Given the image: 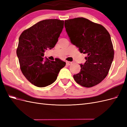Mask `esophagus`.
<instances>
[{"mask_svg": "<svg viewBox=\"0 0 127 127\" xmlns=\"http://www.w3.org/2000/svg\"><path fill=\"white\" fill-rule=\"evenodd\" d=\"M72 62H70V61H67L66 62V64L67 66H70V64H71Z\"/></svg>", "mask_w": 127, "mask_h": 127, "instance_id": "obj_1", "label": "esophagus"}]
</instances>
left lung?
I'll return each mask as SVG.
<instances>
[{"mask_svg":"<svg viewBox=\"0 0 127 127\" xmlns=\"http://www.w3.org/2000/svg\"><path fill=\"white\" fill-rule=\"evenodd\" d=\"M71 43L80 53L87 54L86 62L74 75L75 81L85 87L97 85L108 74L114 58L111 36L104 27L86 18L78 17L64 21Z\"/></svg>","mask_w":127,"mask_h":127,"instance_id":"obj_1","label":"left lung"}]
</instances>
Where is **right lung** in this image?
<instances>
[{
  "instance_id": "right-lung-1",
  "label": "right lung",
  "mask_w": 127,
  "mask_h": 127,
  "mask_svg": "<svg viewBox=\"0 0 127 127\" xmlns=\"http://www.w3.org/2000/svg\"><path fill=\"white\" fill-rule=\"evenodd\" d=\"M64 21L57 19L41 21L22 32L19 37L16 53L23 74L37 87L51 85L57 78L66 63L57 58L44 60V52L52 49L58 41Z\"/></svg>"
}]
</instances>
